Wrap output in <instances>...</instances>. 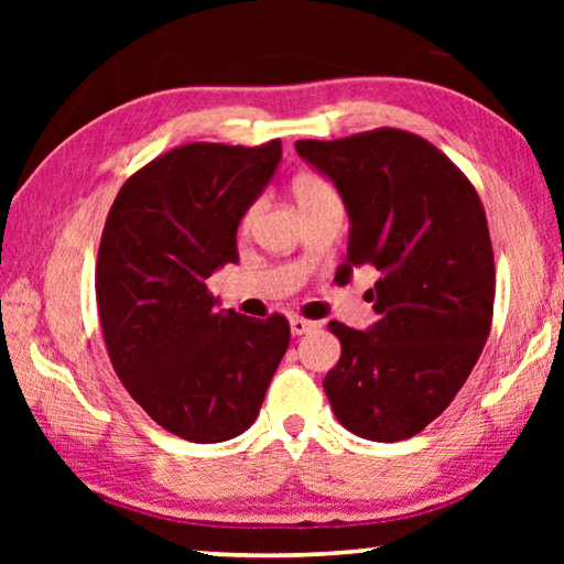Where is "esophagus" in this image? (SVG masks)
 I'll use <instances>...</instances> for the list:
<instances>
[{"label": "esophagus", "instance_id": "34e87169", "mask_svg": "<svg viewBox=\"0 0 564 564\" xmlns=\"http://www.w3.org/2000/svg\"><path fill=\"white\" fill-rule=\"evenodd\" d=\"M316 328H318L316 321H305L301 316H293L291 318V333H293V336H303V333H311V330H316Z\"/></svg>", "mask_w": 564, "mask_h": 564}]
</instances>
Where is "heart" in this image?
<instances>
[{"mask_svg": "<svg viewBox=\"0 0 564 564\" xmlns=\"http://www.w3.org/2000/svg\"><path fill=\"white\" fill-rule=\"evenodd\" d=\"M291 188H293V196H295V202H299L301 208H311V206H316L321 202H328V198H333V196H338L330 181L323 174H318V171H299V174L293 176ZM256 208H259L256 204L248 208L246 216H243V226L253 221Z\"/></svg>", "mask_w": 564, "mask_h": 564, "instance_id": "1", "label": "heart"}]
</instances>
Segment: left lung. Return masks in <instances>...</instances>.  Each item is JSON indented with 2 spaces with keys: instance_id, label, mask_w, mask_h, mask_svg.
<instances>
[{
  "instance_id": "left-lung-1",
  "label": "left lung",
  "mask_w": 564,
  "mask_h": 564,
  "mask_svg": "<svg viewBox=\"0 0 564 564\" xmlns=\"http://www.w3.org/2000/svg\"><path fill=\"white\" fill-rule=\"evenodd\" d=\"M340 191L350 216L346 283L370 263L378 323L330 321L340 360L323 388L340 425L376 443L413 437L453 403L492 326L495 259L488 218L460 169L417 133L373 129L295 141Z\"/></svg>"
}]
</instances>
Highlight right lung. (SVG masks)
<instances>
[{
    "instance_id": "obj_1",
    "label": "right lung",
    "mask_w": 564,
    "mask_h": 564,
    "mask_svg": "<svg viewBox=\"0 0 564 564\" xmlns=\"http://www.w3.org/2000/svg\"><path fill=\"white\" fill-rule=\"evenodd\" d=\"M279 159V139L171 149L127 178L104 224L97 305L109 360L147 415L191 443L248 431L289 348L281 313L216 311L206 285L238 261V224Z\"/></svg>"
}]
</instances>
